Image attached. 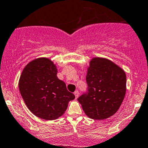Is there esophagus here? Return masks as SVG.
Listing matches in <instances>:
<instances>
[{
  "label": "esophagus",
  "mask_w": 148,
  "mask_h": 148,
  "mask_svg": "<svg viewBox=\"0 0 148 148\" xmlns=\"http://www.w3.org/2000/svg\"><path fill=\"white\" fill-rule=\"evenodd\" d=\"M74 95H75V98H76V99H77V98H78L79 96V91H76L75 92H74Z\"/></svg>",
  "instance_id": "1"
}]
</instances>
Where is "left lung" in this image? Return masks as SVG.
Segmentation results:
<instances>
[{"mask_svg": "<svg viewBox=\"0 0 148 148\" xmlns=\"http://www.w3.org/2000/svg\"><path fill=\"white\" fill-rule=\"evenodd\" d=\"M88 93L78 101L88 118L103 120L119 109L126 92V75L119 65L103 57H93L87 68Z\"/></svg>", "mask_w": 148, "mask_h": 148, "instance_id": "obj_1", "label": "left lung"}]
</instances>
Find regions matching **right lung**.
I'll list each match as a JSON object with an SVG mask.
<instances>
[{
    "label": "right lung",
    "instance_id": "add662e5",
    "mask_svg": "<svg viewBox=\"0 0 148 148\" xmlns=\"http://www.w3.org/2000/svg\"><path fill=\"white\" fill-rule=\"evenodd\" d=\"M56 64L49 58L40 57L23 69L18 86L28 109L40 119L52 121L64 113L75 96L57 76Z\"/></svg>",
    "mask_w": 148,
    "mask_h": 148
}]
</instances>
